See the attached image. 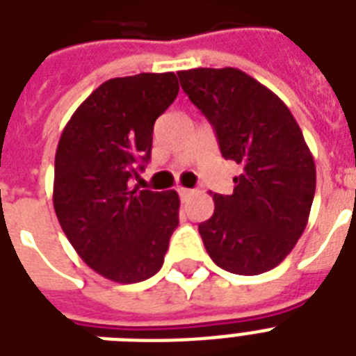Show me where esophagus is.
<instances>
[{"label":"esophagus","instance_id":"obj_1","mask_svg":"<svg viewBox=\"0 0 356 356\" xmlns=\"http://www.w3.org/2000/svg\"><path fill=\"white\" fill-rule=\"evenodd\" d=\"M177 192H179V195L183 197V200H186V197H190V195H194V190L192 188H179Z\"/></svg>","mask_w":356,"mask_h":356}]
</instances>
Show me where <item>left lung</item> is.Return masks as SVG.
<instances>
[{
	"mask_svg": "<svg viewBox=\"0 0 356 356\" xmlns=\"http://www.w3.org/2000/svg\"><path fill=\"white\" fill-rule=\"evenodd\" d=\"M190 102L216 131L220 151L240 166L231 195L214 194L200 223L207 253L238 275L273 270L309 223L316 164L290 108L238 68L179 72Z\"/></svg>",
	"mask_w": 356,
	"mask_h": 356,
	"instance_id": "1",
	"label": "left lung"
}]
</instances>
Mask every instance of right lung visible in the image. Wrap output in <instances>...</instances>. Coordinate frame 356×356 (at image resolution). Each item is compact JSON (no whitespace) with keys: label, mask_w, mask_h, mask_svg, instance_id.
Wrapping results in <instances>:
<instances>
[{"label":"right lung","mask_w":356,"mask_h":356,"mask_svg":"<svg viewBox=\"0 0 356 356\" xmlns=\"http://www.w3.org/2000/svg\"><path fill=\"white\" fill-rule=\"evenodd\" d=\"M177 94L173 72L108 79L77 107L58 140V223L81 259L114 282L155 275L179 225L175 190L131 188L149 161L155 120Z\"/></svg>","instance_id":"obj_1"}]
</instances>
